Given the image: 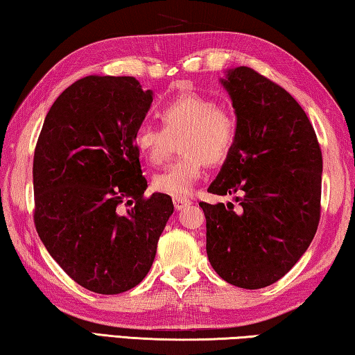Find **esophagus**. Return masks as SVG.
<instances>
[{"label":"esophagus","instance_id":"esophagus-1","mask_svg":"<svg viewBox=\"0 0 355 355\" xmlns=\"http://www.w3.org/2000/svg\"><path fill=\"white\" fill-rule=\"evenodd\" d=\"M173 204H174V207H176V210H182L184 207L190 206L191 201L187 200V198H182V196H174L173 198Z\"/></svg>","mask_w":355,"mask_h":355}]
</instances>
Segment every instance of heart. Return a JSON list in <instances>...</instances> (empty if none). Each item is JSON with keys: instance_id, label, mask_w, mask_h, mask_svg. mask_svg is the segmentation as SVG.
Wrapping results in <instances>:
<instances>
[{"instance_id": "b5f03b06", "label": "heart", "mask_w": 355, "mask_h": 355, "mask_svg": "<svg viewBox=\"0 0 355 355\" xmlns=\"http://www.w3.org/2000/svg\"><path fill=\"white\" fill-rule=\"evenodd\" d=\"M162 128L141 124L134 134V146L148 164L160 165L178 140L179 157L153 178L160 193L187 196L200 181L206 164L221 165L231 154L237 126L226 109L200 93L187 92L162 104L157 110Z\"/></svg>"}]
</instances>
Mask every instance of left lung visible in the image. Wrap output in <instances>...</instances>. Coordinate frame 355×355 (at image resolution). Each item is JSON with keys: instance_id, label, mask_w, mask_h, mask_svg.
Wrapping results in <instances>:
<instances>
[{"instance_id": "1", "label": "left lung", "mask_w": 355, "mask_h": 355, "mask_svg": "<svg viewBox=\"0 0 355 355\" xmlns=\"http://www.w3.org/2000/svg\"><path fill=\"white\" fill-rule=\"evenodd\" d=\"M221 84L237 137L209 191L232 202H200L207 257L221 279L257 290L277 282L312 243L320 223L322 155L312 123L290 93L252 68Z\"/></svg>"}]
</instances>
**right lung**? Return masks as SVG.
I'll return each mask as SVG.
<instances>
[{
	"mask_svg": "<svg viewBox=\"0 0 355 355\" xmlns=\"http://www.w3.org/2000/svg\"><path fill=\"white\" fill-rule=\"evenodd\" d=\"M151 103L132 76H87L60 93L37 140V234L74 282L99 295L145 279L174 210L165 193L143 196L134 134Z\"/></svg>",
	"mask_w": 355,
	"mask_h": 355,
	"instance_id": "right-lung-1",
	"label": "right lung"
}]
</instances>
